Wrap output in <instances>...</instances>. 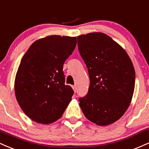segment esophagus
<instances>
[{
	"mask_svg": "<svg viewBox=\"0 0 149 149\" xmlns=\"http://www.w3.org/2000/svg\"><path fill=\"white\" fill-rule=\"evenodd\" d=\"M72 88H73V90H74V92H76V91H77V86H75V85H74V86H72Z\"/></svg>",
	"mask_w": 149,
	"mask_h": 149,
	"instance_id": "34e87169",
	"label": "esophagus"
}]
</instances>
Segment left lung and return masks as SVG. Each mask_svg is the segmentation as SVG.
<instances>
[{"mask_svg": "<svg viewBox=\"0 0 149 149\" xmlns=\"http://www.w3.org/2000/svg\"><path fill=\"white\" fill-rule=\"evenodd\" d=\"M77 44L90 79L87 94L79 98V106L92 123L111 125L125 114L131 103L135 85L132 62L118 43L103 33L78 36Z\"/></svg>", "mask_w": 149, "mask_h": 149, "instance_id": "left-lung-1", "label": "left lung"}]
</instances>
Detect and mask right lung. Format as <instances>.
Here are the masks:
<instances>
[{
  "label": "right lung",
  "instance_id": "right-lung-1",
  "mask_svg": "<svg viewBox=\"0 0 149 149\" xmlns=\"http://www.w3.org/2000/svg\"><path fill=\"white\" fill-rule=\"evenodd\" d=\"M77 37L52 35L34 41L22 58L15 80L16 99L34 122L48 125L61 118L74 91L65 84V61Z\"/></svg>",
  "mask_w": 149,
  "mask_h": 149
}]
</instances>
